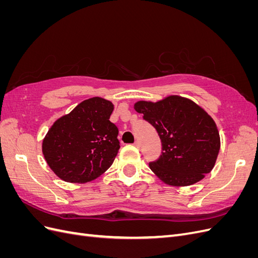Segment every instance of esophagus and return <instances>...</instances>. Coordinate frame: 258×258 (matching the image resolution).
I'll list each match as a JSON object with an SVG mask.
<instances>
[{
	"label": "esophagus",
	"instance_id": "1",
	"mask_svg": "<svg viewBox=\"0 0 258 258\" xmlns=\"http://www.w3.org/2000/svg\"><path fill=\"white\" fill-rule=\"evenodd\" d=\"M136 147H138V148H140V146H141V143H140L139 141H136L135 142V144H134Z\"/></svg>",
	"mask_w": 258,
	"mask_h": 258
}]
</instances>
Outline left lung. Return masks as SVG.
Instances as JSON below:
<instances>
[{
	"mask_svg": "<svg viewBox=\"0 0 258 258\" xmlns=\"http://www.w3.org/2000/svg\"><path fill=\"white\" fill-rule=\"evenodd\" d=\"M135 110L157 130L160 157L150 168L163 183L189 186L214 168L221 147L216 123L194 101L169 96L158 102L138 101Z\"/></svg>",
	"mask_w": 258,
	"mask_h": 258,
	"instance_id": "left-lung-1",
	"label": "left lung"
}]
</instances>
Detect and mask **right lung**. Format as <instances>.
Returning <instances> with one entry per match:
<instances>
[{
  "label": "right lung",
  "instance_id": "add662e5",
  "mask_svg": "<svg viewBox=\"0 0 258 258\" xmlns=\"http://www.w3.org/2000/svg\"><path fill=\"white\" fill-rule=\"evenodd\" d=\"M111 101L87 99L53 122L42 144L54 174L69 183H87L112 166L119 150L118 128L110 121Z\"/></svg>",
  "mask_w": 258,
  "mask_h": 258
}]
</instances>
